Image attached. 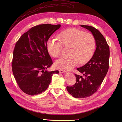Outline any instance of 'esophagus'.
<instances>
[{"label":"esophagus","mask_w":122,"mask_h":122,"mask_svg":"<svg viewBox=\"0 0 122 122\" xmlns=\"http://www.w3.org/2000/svg\"><path fill=\"white\" fill-rule=\"evenodd\" d=\"M66 71L65 70H63V69H60L59 70V73H65L66 72Z\"/></svg>","instance_id":"1"}]
</instances>
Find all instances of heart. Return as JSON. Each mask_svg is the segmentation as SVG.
<instances>
[{"label":"heart","instance_id":"heart-1","mask_svg":"<svg viewBox=\"0 0 122 122\" xmlns=\"http://www.w3.org/2000/svg\"><path fill=\"white\" fill-rule=\"evenodd\" d=\"M59 40L50 38L47 43L49 53L54 57L61 55L63 47L69 48L66 58H61L55 63V66L62 69H70L78 63L83 64L94 54L96 46L95 37L89 33L75 28L64 30L58 35Z\"/></svg>","mask_w":122,"mask_h":122}]
</instances>
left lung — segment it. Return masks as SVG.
<instances>
[{
    "label": "left lung",
    "instance_id": "8db88e82",
    "mask_svg": "<svg viewBox=\"0 0 122 122\" xmlns=\"http://www.w3.org/2000/svg\"><path fill=\"white\" fill-rule=\"evenodd\" d=\"M80 26L91 32L97 47L90 60L77 68L82 75L75 74L76 83L71 86H66V89L73 97L83 98L96 93L106 76L109 66L110 48L105 39L97 29L89 25Z\"/></svg>",
    "mask_w": 122,
    "mask_h": 122
}]
</instances>
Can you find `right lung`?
Wrapping results in <instances>:
<instances>
[{
    "label": "right lung",
    "instance_id": "1",
    "mask_svg": "<svg viewBox=\"0 0 122 122\" xmlns=\"http://www.w3.org/2000/svg\"><path fill=\"white\" fill-rule=\"evenodd\" d=\"M61 25L43 24L34 26L17 41L13 54L12 72L20 88L25 94L37 95L48 87L53 75L58 71H49L53 64L48 53V39Z\"/></svg>",
    "mask_w": 122,
    "mask_h": 122
}]
</instances>
